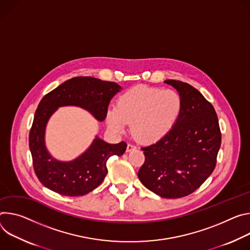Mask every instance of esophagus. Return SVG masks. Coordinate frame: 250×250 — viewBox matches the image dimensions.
Returning a JSON list of instances; mask_svg holds the SVG:
<instances>
[{
    "label": "esophagus",
    "mask_w": 250,
    "mask_h": 250,
    "mask_svg": "<svg viewBox=\"0 0 250 250\" xmlns=\"http://www.w3.org/2000/svg\"><path fill=\"white\" fill-rule=\"evenodd\" d=\"M135 149H137V146L136 145H134V144H128L127 145V152H131V151H133V150H135Z\"/></svg>",
    "instance_id": "obj_1"
}]
</instances>
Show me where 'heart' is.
<instances>
[{
  "label": "heart",
  "mask_w": 250,
  "mask_h": 250,
  "mask_svg": "<svg viewBox=\"0 0 250 250\" xmlns=\"http://www.w3.org/2000/svg\"><path fill=\"white\" fill-rule=\"evenodd\" d=\"M183 102L174 90L139 85L123 93L107 113L109 127L122 132L131 123V132L144 143H155L176 125L182 112Z\"/></svg>",
  "instance_id": "obj_1"
}]
</instances>
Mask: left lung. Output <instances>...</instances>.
I'll use <instances>...</instances> for the list:
<instances>
[{
	"mask_svg": "<svg viewBox=\"0 0 250 250\" xmlns=\"http://www.w3.org/2000/svg\"><path fill=\"white\" fill-rule=\"evenodd\" d=\"M165 82L178 90L182 112L167 135L141 148L145 162L138 177L156 195L179 199L199 188L213 172L221 133L213 106L198 89L179 80Z\"/></svg>",
	"mask_w": 250,
	"mask_h": 250,
	"instance_id": "obj_1",
	"label": "left lung"
}]
</instances>
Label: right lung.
Returning <instances> with one entry per match:
<instances>
[{"label":"right lung","instance_id":"add662e5","mask_svg":"<svg viewBox=\"0 0 250 250\" xmlns=\"http://www.w3.org/2000/svg\"><path fill=\"white\" fill-rule=\"evenodd\" d=\"M120 89L115 82L79 76L66 80L42 97L35 113L29 145L35 173L44 187L62 196L79 197L90 192L103 182L108 172V159L123 155L127 148L126 142L108 144L96 137L81 156L71 162H60L53 159L45 148L44 130L51 114L61 106L82 107L97 120L103 121L110 100Z\"/></svg>","mask_w":250,"mask_h":250}]
</instances>
